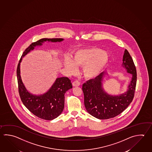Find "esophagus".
<instances>
[{"instance_id": "esophagus-1", "label": "esophagus", "mask_w": 152, "mask_h": 152, "mask_svg": "<svg viewBox=\"0 0 152 152\" xmlns=\"http://www.w3.org/2000/svg\"><path fill=\"white\" fill-rule=\"evenodd\" d=\"M80 86V83L76 80V81H74L73 83H72V86Z\"/></svg>"}]
</instances>
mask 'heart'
<instances>
[{
  "instance_id": "b5f03b06",
  "label": "heart",
  "mask_w": 152,
  "mask_h": 152,
  "mask_svg": "<svg viewBox=\"0 0 152 152\" xmlns=\"http://www.w3.org/2000/svg\"><path fill=\"white\" fill-rule=\"evenodd\" d=\"M110 57L102 49L88 47L78 49L70 57H66L64 65L70 72H74L76 66H82V74L88 79L97 77L107 66Z\"/></svg>"
}]
</instances>
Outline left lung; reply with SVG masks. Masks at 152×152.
I'll return each instance as SVG.
<instances>
[{
    "mask_svg": "<svg viewBox=\"0 0 152 152\" xmlns=\"http://www.w3.org/2000/svg\"><path fill=\"white\" fill-rule=\"evenodd\" d=\"M123 67L132 74L127 91L117 96L107 94L103 88V80L107 72L100 73L97 77L86 81L82 86L84 105L89 114L99 119H107L119 115L128 107L134 97L137 83V70L132 57L125 49Z\"/></svg>",
    "mask_w": 152,
    "mask_h": 152,
    "instance_id": "left-lung-1",
    "label": "left lung"
}]
</instances>
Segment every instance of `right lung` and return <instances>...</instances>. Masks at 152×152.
<instances>
[{
	"label": "right lung",
	"mask_w": 152,
	"mask_h": 152,
	"mask_svg": "<svg viewBox=\"0 0 152 152\" xmlns=\"http://www.w3.org/2000/svg\"><path fill=\"white\" fill-rule=\"evenodd\" d=\"M63 40L61 38H43L32 43L23 52L18 65L17 75L21 100L30 112L45 120H53L62 113L64 106V94L72 88L71 80L66 77L57 78L52 87L46 93L42 95H33L26 89L21 80L20 63L23 58L33 50L35 47L41 46L46 41L60 42Z\"/></svg>",
	"instance_id": "obj_1"
}]
</instances>
